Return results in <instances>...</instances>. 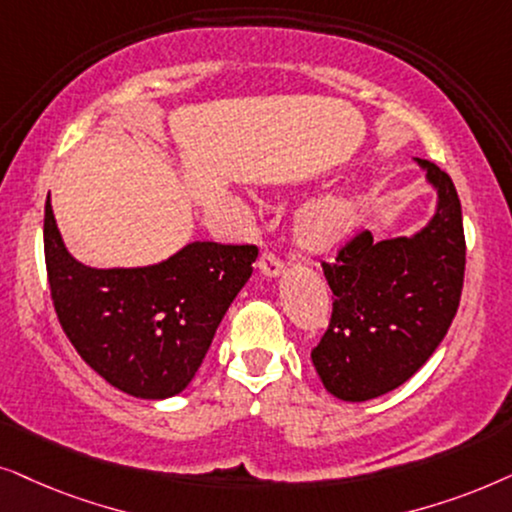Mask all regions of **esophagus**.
Segmentation results:
<instances>
[{
    "label": "esophagus",
    "instance_id": "34e87169",
    "mask_svg": "<svg viewBox=\"0 0 512 512\" xmlns=\"http://www.w3.org/2000/svg\"><path fill=\"white\" fill-rule=\"evenodd\" d=\"M257 269H260L262 276L278 278L285 271V264L281 257L274 255V252H264V255L260 257V262H257Z\"/></svg>",
    "mask_w": 512,
    "mask_h": 512
}]
</instances>
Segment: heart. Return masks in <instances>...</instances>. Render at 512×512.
Here are the masks:
<instances>
[{"instance_id":"1","label":"heart","mask_w":512,"mask_h":512,"mask_svg":"<svg viewBox=\"0 0 512 512\" xmlns=\"http://www.w3.org/2000/svg\"><path fill=\"white\" fill-rule=\"evenodd\" d=\"M358 213V201L351 194H330L306 203L295 222L297 241L311 252L335 248L356 229Z\"/></svg>"}]
</instances>
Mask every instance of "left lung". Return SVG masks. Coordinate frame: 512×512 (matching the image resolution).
Here are the masks:
<instances>
[{"mask_svg":"<svg viewBox=\"0 0 512 512\" xmlns=\"http://www.w3.org/2000/svg\"><path fill=\"white\" fill-rule=\"evenodd\" d=\"M435 192L433 217L410 236L353 238L323 264L335 304L311 351L335 398L365 403L405 384L447 335L463 288L461 201L445 170L414 159Z\"/></svg>","mask_w":512,"mask_h":512,"instance_id":"8db88e82","label":"left lung"}]
</instances>
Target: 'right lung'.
I'll return each instance as SVG.
<instances>
[{"mask_svg":"<svg viewBox=\"0 0 512 512\" xmlns=\"http://www.w3.org/2000/svg\"><path fill=\"white\" fill-rule=\"evenodd\" d=\"M44 255L53 306L79 356L119 391L163 400L194 379L257 248L192 241L147 267H88L67 250L49 194Z\"/></svg>","mask_w":512,"mask_h":512,"instance_id":"add662e5","label":"right lung"}]
</instances>
